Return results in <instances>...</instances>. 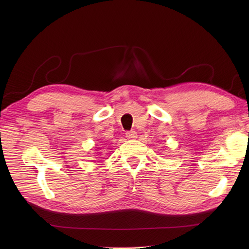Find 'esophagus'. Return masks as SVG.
I'll use <instances>...</instances> for the list:
<instances>
[{
  "label": "esophagus",
  "instance_id": "obj_1",
  "mask_svg": "<svg viewBox=\"0 0 249 249\" xmlns=\"http://www.w3.org/2000/svg\"><path fill=\"white\" fill-rule=\"evenodd\" d=\"M125 134L128 139H134L137 137V133L135 131H127Z\"/></svg>",
  "mask_w": 249,
  "mask_h": 249
}]
</instances>
